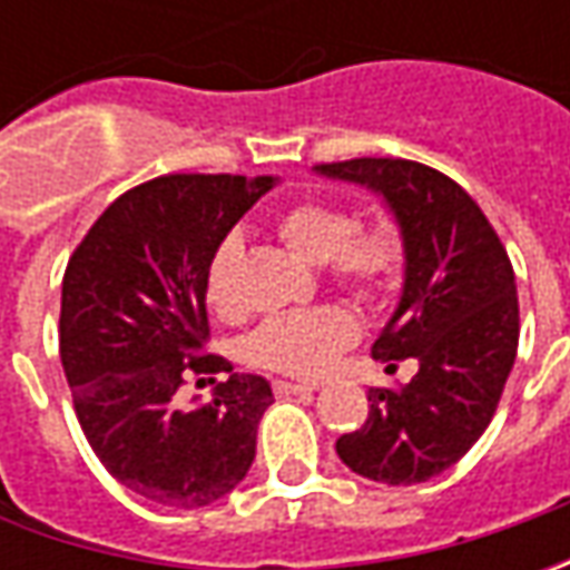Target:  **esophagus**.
I'll return each mask as SVG.
<instances>
[{
	"label": "esophagus",
	"mask_w": 570,
	"mask_h": 570,
	"mask_svg": "<svg viewBox=\"0 0 570 570\" xmlns=\"http://www.w3.org/2000/svg\"><path fill=\"white\" fill-rule=\"evenodd\" d=\"M273 390L278 396H311L317 393L320 383H292V381H275Z\"/></svg>",
	"instance_id": "34e87169"
}]
</instances>
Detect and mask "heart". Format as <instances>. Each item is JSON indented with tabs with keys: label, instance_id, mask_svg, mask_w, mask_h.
<instances>
[{
	"label": "heart",
	"instance_id": "b5f03b06",
	"mask_svg": "<svg viewBox=\"0 0 570 570\" xmlns=\"http://www.w3.org/2000/svg\"><path fill=\"white\" fill-rule=\"evenodd\" d=\"M275 234L285 247L311 266H323L330 282L348 288L362 301L386 297L405 266V244L393 225H364L340 203L304 199L285 208L275 218ZM240 256V240L225 237L208 263L206 297L218 314L237 307L234 295V269ZM358 340V323L342 307H314L282 317L266 320L247 342V352L256 364L292 374V377H317L336 355Z\"/></svg>",
	"mask_w": 570,
	"mask_h": 570
}]
</instances>
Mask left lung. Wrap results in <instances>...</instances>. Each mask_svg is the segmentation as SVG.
Here are the masks:
<instances>
[{
	"instance_id": "left-lung-1",
	"label": "left lung",
	"mask_w": 570,
	"mask_h": 570,
	"mask_svg": "<svg viewBox=\"0 0 570 570\" xmlns=\"http://www.w3.org/2000/svg\"><path fill=\"white\" fill-rule=\"evenodd\" d=\"M317 174L381 193L405 244L396 314L371 355L415 358V377L367 390V422L336 441L352 472L415 485L453 466L492 422L520 340L514 266L466 189L405 158H352Z\"/></svg>"
}]
</instances>
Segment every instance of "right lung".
<instances>
[{"mask_svg": "<svg viewBox=\"0 0 570 570\" xmlns=\"http://www.w3.org/2000/svg\"><path fill=\"white\" fill-rule=\"evenodd\" d=\"M275 177L165 174L126 189L62 275L59 358L78 425L107 472L165 508H206L256 456L269 383L208 355V263ZM225 370L216 400L184 410L189 376ZM199 383V381H196Z\"/></svg>", "mask_w": 570, "mask_h": 570, "instance_id": "obj_1", "label": "right lung"}]
</instances>
